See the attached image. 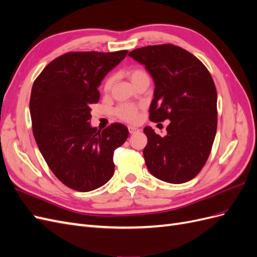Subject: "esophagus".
<instances>
[{"mask_svg":"<svg viewBox=\"0 0 257 257\" xmlns=\"http://www.w3.org/2000/svg\"><path fill=\"white\" fill-rule=\"evenodd\" d=\"M127 128H128L130 134H135L136 132H138V131H139V130H138L137 127H135V126H128Z\"/></svg>","mask_w":257,"mask_h":257,"instance_id":"obj_1","label":"esophagus"}]
</instances>
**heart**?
Here are the masks:
<instances>
[{"label":"heart","mask_w":257,"mask_h":257,"mask_svg":"<svg viewBox=\"0 0 257 257\" xmlns=\"http://www.w3.org/2000/svg\"><path fill=\"white\" fill-rule=\"evenodd\" d=\"M127 76H128V78L132 83L136 82L139 79L147 78L148 77L143 69H139V68L131 69V71L127 73ZM111 84H112V79L111 78L108 79L105 83V90L106 91L109 90L111 88ZM114 112H115L116 116H119L121 120H124L126 122H134L138 118L137 107H135L134 105H131V104L120 105L118 108H116Z\"/></svg>","instance_id":"heart-1"}]
</instances>
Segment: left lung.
<instances>
[{
	"instance_id": "8db88e82",
	"label": "left lung",
	"mask_w": 257,
	"mask_h": 257,
	"mask_svg": "<svg viewBox=\"0 0 257 257\" xmlns=\"http://www.w3.org/2000/svg\"><path fill=\"white\" fill-rule=\"evenodd\" d=\"M128 56L153 79L150 120L170 121L163 137L151 126L145 127L146 165L162 181L188 182L205 165L216 133L217 95L212 77L196 57L178 46H147Z\"/></svg>"
}]
</instances>
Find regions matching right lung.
I'll return each instance as SVG.
<instances>
[{
    "label": "right lung",
    "instance_id": "obj_1",
    "mask_svg": "<svg viewBox=\"0 0 257 257\" xmlns=\"http://www.w3.org/2000/svg\"><path fill=\"white\" fill-rule=\"evenodd\" d=\"M126 54L68 52L51 61L33 83L30 113L38 149L51 172L73 190L93 191L113 176V152L128 131L120 123L102 132L93 127L90 105L98 102L100 82Z\"/></svg>",
    "mask_w": 257,
    "mask_h": 257
}]
</instances>
